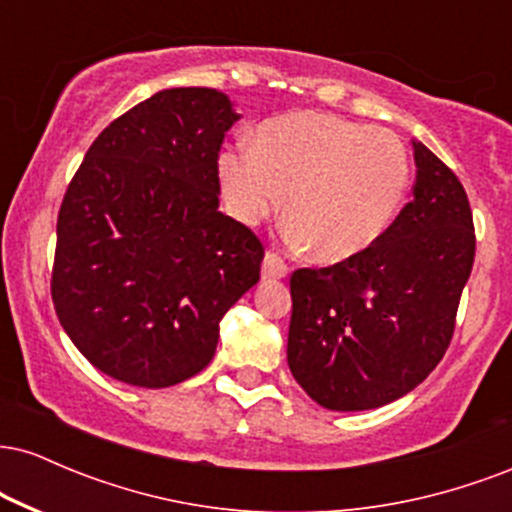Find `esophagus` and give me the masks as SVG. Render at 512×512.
Here are the masks:
<instances>
[{
  "label": "esophagus",
  "instance_id": "1",
  "mask_svg": "<svg viewBox=\"0 0 512 512\" xmlns=\"http://www.w3.org/2000/svg\"><path fill=\"white\" fill-rule=\"evenodd\" d=\"M262 276L264 279H286L289 276V267H286L281 257H276L274 252H267L262 262Z\"/></svg>",
  "mask_w": 512,
  "mask_h": 512
}]
</instances>
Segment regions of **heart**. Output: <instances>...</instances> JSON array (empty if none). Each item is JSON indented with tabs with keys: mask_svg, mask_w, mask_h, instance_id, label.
Returning a JSON list of instances; mask_svg holds the SVG:
<instances>
[{
	"mask_svg": "<svg viewBox=\"0 0 512 512\" xmlns=\"http://www.w3.org/2000/svg\"><path fill=\"white\" fill-rule=\"evenodd\" d=\"M216 178L233 219L260 226L284 202V243L334 264L385 238L407 199L411 163L392 132L301 110L262 122L252 146L221 149Z\"/></svg>",
	"mask_w": 512,
	"mask_h": 512,
	"instance_id": "1",
	"label": "heart"
}]
</instances>
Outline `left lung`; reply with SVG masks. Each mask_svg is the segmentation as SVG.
<instances>
[{
    "instance_id": "left-lung-1",
    "label": "left lung",
    "mask_w": 512,
    "mask_h": 512,
    "mask_svg": "<svg viewBox=\"0 0 512 512\" xmlns=\"http://www.w3.org/2000/svg\"><path fill=\"white\" fill-rule=\"evenodd\" d=\"M411 202L354 260L291 276L289 368L320 407L366 411L428 378L448 349L474 264L469 199L457 175L411 139Z\"/></svg>"
}]
</instances>
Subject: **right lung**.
Returning <instances> with one entry per match:
<instances>
[{
    "label": "right lung",
    "mask_w": 512,
    "mask_h": 512,
    "mask_svg": "<svg viewBox=\"0 0 512 512\" xmlns=\"http://www.w3.org/2000/svg\"><path fill=\"white\" fill-rule=\"evenodd\" d=\"M240 115L216 88H166L86 151L57 219L52 303L101 373L178 385L209 366L219 322L260 281L262 243L219 211L216 156Z\"/></svg>",
    "instance_id": "right-lung-1"
}]
</instances>
